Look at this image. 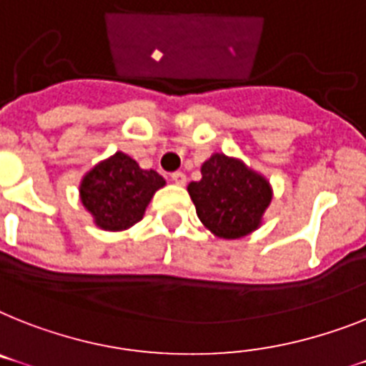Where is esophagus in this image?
Returning a JSON list of instances; mask_svg holds the SVG:
<instances>
[{"label":"esophagus","instance_id":"1","mask_svg":"<svg viewBox=\"0 0 366 366\" xmlns=\"http://www.w3.org/2000/svg\"><path fill=\"white\" fill-rule=\"evenodd\" d=\"M170 177H172V181L176 183V185H185L187 183V176L183 174V172H174Z\"/></svg>","mask_w":366,"mask_h":366}]
</instances>
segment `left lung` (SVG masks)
I'll return each mask as SVG.
<instances>
[{"instance_id":"1","label":"left lung","mask_w":366,"mask_h":366,"mask_svg":"<svg viewBox=\"0 0 366 366\" xmlns=\"http://www.w3.org/2000/svg\"><path fill=\"white\" fill-rule=\"evenodd\" d=\"M187 190L202 224L222 239L258 230L273 198L269 181L224 153H213L202 164V179L189 183Z\"/></svg>"}]
</instances>
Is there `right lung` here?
<instances>
[{
  "label": "right lung",
  "instance_id": "1",
  "mask_svg": "<svg viewBox=\"0 0 366 366\" xmlns=\"http://www.w3.org/2000/svg\"><path fill=\"white\" fill-rule=\"evenodd\" d=\"M164 177L155 170H142L138 162L117 151L101 161L80 181V200L102 230L122 232L134 226Z\"/></svg>",
  "mask_w": 366,
  "mask_h": 366
}]
</instances>
